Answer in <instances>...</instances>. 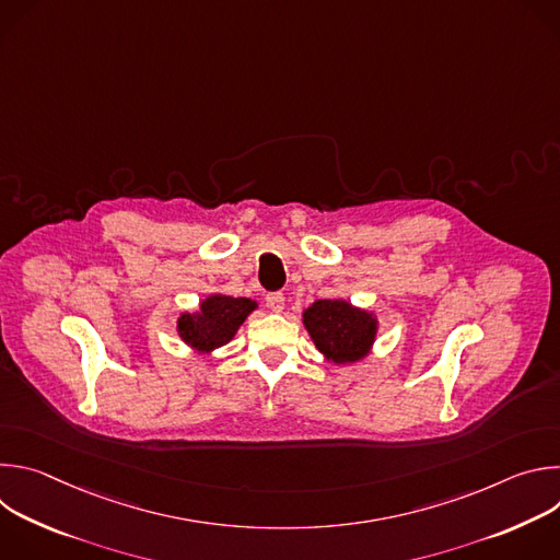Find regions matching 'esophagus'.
Here are the masks:
<instances>
[{"mask_svg":"<svg viewBox=\"0 0 560 560\" xmlns=\"http://www.w3.org/2000/svg\"><path fill=\"white\" fill-rule=\"evenodd\" d=\"M266 303H268V307H270L272 312L281 314V312H283V307H285V296H283L281 292H272V294H268V296H266Z\"/></svg>","mask_w":560,"mask_h":560,"instance_id":"1","label":"esophagus"}]
</instances>
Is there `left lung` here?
Masks as SVG:
<instances>
[{
	"mask_svg": "<svg viewBox=\"0 0 560 560\" xmlns=\"http://www.w3.org/2000/svg\"><path fill=\"white\" fill-rule=\"evenodd\" d=\"M314 348L337 368L354 365L374 350L378 318L348 299H316L301 314Z\"/></svg>",
	"mask_w": 560,
	"mask_h": 560,
	"instance_id": "1",
	"label": "left lung"
}]
</instances>
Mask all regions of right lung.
Returning <instances> with one entry per match:
<instances>
[{
  "mask_svg": "<svg viewBox=\"0 0 560 560\" xmlns=\"http://www.w3.org/2000/svg\"><path fill=\"white\" fill-rule=\"evenodd\" d=\"M259 307L255 299L210 292L197 310H186L177 318L179 339L199 357H210L234 339L246 318Z\"/></svg>",
  "mask_w": 560,
  "mask_h": 560,
  "instance_id": "obj_1",
  "label": "right lung"
}]
</instances>
